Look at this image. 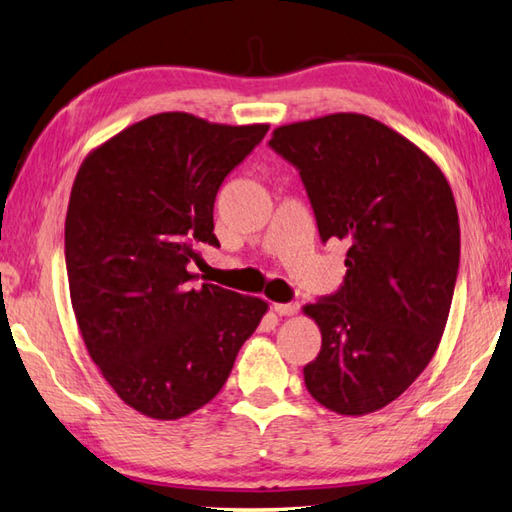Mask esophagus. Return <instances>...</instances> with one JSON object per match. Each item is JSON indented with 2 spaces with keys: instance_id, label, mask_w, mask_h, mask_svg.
I'll list each match as a JSON object with an SVG mask.
<instances>
[{
  "instance_id": "obj_1",
  "label": "esophagus",
  "mask_w": 512,
  "mask_h": 512,
  "mask_svg": "<svg viewBox=\"0 0 512 512\" xmlns=\"http://www.w3.org/2000/svg\"><path fill=\"white\" fill-rule=\"evenodd\" d=\"M272 307L278 316H292L298 312V303H274Z\"/></svg>"
}]
</instances>
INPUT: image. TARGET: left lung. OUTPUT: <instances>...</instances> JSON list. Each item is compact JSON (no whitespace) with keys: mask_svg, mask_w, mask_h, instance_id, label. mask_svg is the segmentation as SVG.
Returning <instances> with one entry per match:
<instances>
[{"mask_svg":"<svg viewBox=\"0 0 512 512\" xmlns=\"http://www.w3.org/2000/svg\"><path fill=\"white\" fill-rule=\"evenodd\" d=\"M269 147L298 169L323 243L350 245L343 285L305 305L323 336L303 368L307 392L350 417L381 410L426 370L446 330L459 272L448 180L361 113L285 124Z\"/></svg>","mask_w":512,"mask_h":512,"instance_id":"8db88e82","label":"left lung"}]
</instances>
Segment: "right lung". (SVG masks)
<instances>
[{
    "label": "right lung",
    "instance_id": "right-lung-1",
    "mask_svg": "<svg viewBox=\"0 0 512 512\" xmlns=\"http://www.w3.org/2000/svg\"><path fill=\"white\" fill-rule=\"evenodd\" d=\"M269 124L158 113L91 151L64 227L71 303L93 363L151 419L216 397L267 312L263 298L196 283L198 245L220 247L214 202Z\"/></svg>",
    "mask_w": 512,
    "mask_h": 512
}]
</instances>
